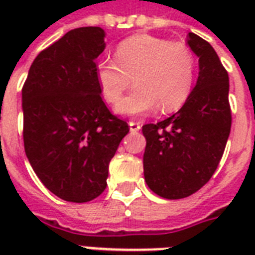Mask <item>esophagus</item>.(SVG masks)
<instances>
[{"label":"esophagus","mask_w":255,"mask_h":255,"mask_svg":"<svg viewBox=\"0 0 255 255\" xmlns=\"http://www.w3.org/2000/svg\"><path fill=\"white\" fill-rule=\"evenodd\" d=\"M141 128V123L140 122H133V120H131L129 122V129H131L132 133H135V132H137Z\"/></svg>","instance_id":"esophagus-1"}]
</instances>
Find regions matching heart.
I'll use <instances>...</instances> for the list:
<instances>
[{
  "label": "heart",
  "instance_id": "obj_1",
  "mask_svg": "<svg viewBox=\"0 0 255 255\" xmlns=\"http://www.w3.org/2000/svg\"><path fill=\"white\" fill-rule=\"evenodd\" d=\"M115 61L96 63V79L108 103L115 104L134 78L136 88L124 98L116 111L123 115H145L160 107L178 110L193 90L197 62L182 42L149 34H136L116 46Z\"/></svg>",
  "mask_w": 255,
  "mask_h": 255
}]
</instances>
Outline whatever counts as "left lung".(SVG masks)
<instances>
[{
    "mask_svg": "<svg viewBox=\"0 0 255 255\" xmlns=\"http://www.w3.org/2000/svg\"><path fill=\"white\" fill-rule=\"evenodd\" d=\"M186 43L198 57L197 85L176 114L143 126L144 177L168 200L188 197L209 181L232 127L228 71L209 42L189 33Z\"/></svg>",
    "mask_w": 255,
    "mask_h": 255,
    "instance_id": "obj_1",
    "label": "left lung"
}]
</instances>
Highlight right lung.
<instances>
[{"mask_svg": "<svg viewBox=\"0 0 255 255\" xmlns=\"http://www.w3.org/2000/svg\"><path fill=\"white\" fill-rule=\"evenodd\" d=\"M104 47L103 29L71 30L38 54L22 87L26 156L42 184L69 202L103 193L129 132L102 99L95 67Z\"/></svg>", "mask_w": 255, "mask_h": 255, "instance_id": "obj_1", "label": "right lung"}]
</instances>
